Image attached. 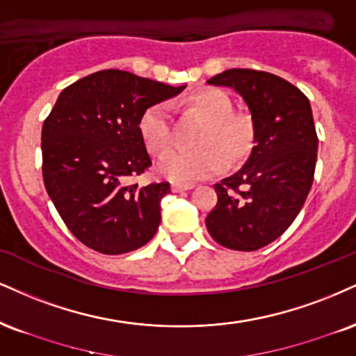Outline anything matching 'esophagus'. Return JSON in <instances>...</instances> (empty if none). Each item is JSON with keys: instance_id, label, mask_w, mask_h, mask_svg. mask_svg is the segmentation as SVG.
<instances>
[{"instance_id": "34e87169", "label": "esophagus", "mask_w": 356, "mask_h": 356, "mask_svg": "<svg viewBox=\"0 0 356 356\" xmlns=\"http://www.w3.org/2000/svg\"><path fill=\"white\" fill-rule=\"evenodd\" d=\"M170 189H172V192H175V194H177V192L194 189V186H192V184H177V182H174L172 186H170Z\"/></svg>"}]
</instances>
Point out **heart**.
I'll use <instances>...</instances> for the list:
<instances>
[{
	"label": "heart",
	"instance_id": "b5f03b06",
	"mask_svg": "<svg viewBox=\"0 0 356 356\" xmlns=\"http://www.w3.org/2000/svg\"><path fill=\"white\" fill-rule=\"evenodd\" d=\"M189 106L205 119L197 137L200 145L169 149L156 164L157 172L177 184H191L219 174L225 167V159L230 164L241 162L254 147L255 129L250 115L232 113V102L227 94L219 89H205L191 97ZM139 132L149 151H165L172 139L169 106L159 102L145 109L140 115Z\"/></svg>",
	"mask_w": 356,
	"mask_h": 356
}]
</instances>
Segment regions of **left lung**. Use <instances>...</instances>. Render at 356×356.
<instances>
[{
    "instance_id": "left-lung-1",
    "label": "left lung",
    "mask_w": 356,
    "mask_h": 356,
    "mask_svg": "<svg viewBox=\"0 0 356 356\" xmlns=\"http://www.w3.org/2000/svg\"><path fill=\"white\" fill-rule=\"evenodd\" d=\"M232 88L250 111L254 147L242 169L216 184L209 234L232 250H259L280 237L302 211L314 182L316 137L310 101L275 74L227 70L207 81Z\"/></svg>"
}]
</instances>
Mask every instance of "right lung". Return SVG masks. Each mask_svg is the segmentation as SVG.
I'll use <instances>...</instances> for the list:
<instances>
[{"label":"right lung","instance_id":"obj_1","mask_svg":"<svg viewBox=\"0 0 356 356\" xmlns=\"http://www.w3.org/2000/svg\"><path fill=\"white\" fill-rule=\"evenodd\" d=\"M174 86L106 70L59 94L41 132L42 179L64 224L106 255L143 247L161 224L169 182L127 184L152 164L139 121L152 104L177 96Z\"/></svg>","mask_w":356,"mask_h":356}]
</instances>
